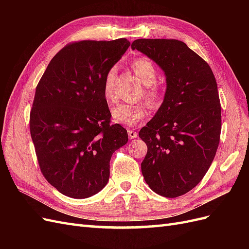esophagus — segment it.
Wrapping results in <instances>:
<instances>
[{"instance_id":"34e87169","label":"esophagus","mask_w":249,"mask_h":249,"mask_svg":"<svg viewBox=\"0 0 249 249\" xmlns=\"http://www.w3.org/2000/svg\"><path fill=\"white\" fill-rule=\"evenodd\" d=\"M127 135H129L130 139H134V138L137 137L138 134H137L136 131H134L133 129H130V130H127Z\"/></svg>"}]
</instances>
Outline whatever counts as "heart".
<instances>
[{
  "label": "heart",
  "mask_w": 249,
  "mask_h": 249,
  "mask_svg": "<svg viewBox=\"0 0 249 249\" xmlns=\"http://www.w3.org/2000/svg\"><path fill=\"white\" fill-rule=\"evenodd\" d=\"M132 70L140 80L143 85L146 86L144 91L145 99L150 104H156L160 99L159 91L152 85L157 81V71L154 64L147 59H138L132 63ZM116 69L112 67L108 71L104 79L103 91L104 96L108 102L114 101V93H113V81H114ZM147 114V107L145 104H117L111 110V116L113 122L123 124L125 126H135L139 122L144 118Z\"/></svg>",
  "instance_id": "1"
}]
</instances>
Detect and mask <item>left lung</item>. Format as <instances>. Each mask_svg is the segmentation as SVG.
<instances>
[{"mask_svg":"<svg viewBox=\"0 0 249 249\" xmlns=\"http://www.w3.org/2000/svg\"><path fill=\"white\" fill-rule=\"evenodd\" d=\"M132 50L147 56L166 78L163 103L139 137L147 153L141 171L164 197L192 190L212 164L219 144L221 107L209 64L177 39H137Z\"/></svg>","mask_w":249,"mask_h":249,"instance_id":"1","label":"left lung"}]
</instances>
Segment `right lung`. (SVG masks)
<instances>
[{"instance_id": "obj_1", "label": "right lung", "mask_w": 249, "mask_h": 249, "mask_svg": "<svg viewBox=\"0 0 249 249\" xmlns=\"http://www.w3.org/2000/svg\"><path fill=\"white\" fill-rule=\"evenodd\" d=\"M130 41L83 40L51 60L36 87L30 132L40 170L66 196L87 198L110 177L112 154L127 142L120 124H110L104 79Z\"/></svg>"}]
</instances>
